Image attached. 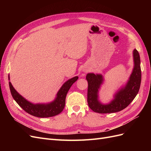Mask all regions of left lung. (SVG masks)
I'll use <instances>...</instances> for the list:
<instances>
[{"label": "left lung", "mask_w": 151, "mask_h": 151, "mask_svg": "<svg viewBox=\"0 0 151 151\" xmlns=\"http://www.w3.org/2000/svg\"><path fill=\"white\" fill-rule=\"evenodd\" d=\"M134 68L126 84L116 91L113 98L104 104L99 99V90L104 83V77L101 74L88 73L86 80L88 83V103L89 108L96 113H111L120 111L133 101L140 89L141 83L140 59L137 50L133 51Z\"/></svg>", "instance_id": "1"}]
</instances>
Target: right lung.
Masks as SVG:
<instances>
[{"label":"right lung","mask_w":151,"mask_h":151,"mask_svg":"<svg viewBox=\"0 0 151 151\" xmlns=\"http://www.w3.org/2000/svg\"><path fill=\"white\" fill-rule=\"evenodd\" d=\"M78 79V76H76L68 79L63 84L57 93L53 101L48 103H33L26 99L17 93L11 83L9 81V88L12 96L16 103L30 115L39 118L52 117L60 113L65 107L66 95L72 85ZM9 80H10L9 75Z\"/></svg>","instance_id":"add662e5"}]
</instances>
